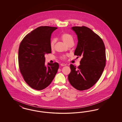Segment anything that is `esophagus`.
Returning a JSON list of instances; mask_svg holds the SVG:
<instances>
[{
    "label": "esophagus",
    "mask_w": 122,
    "mask_h": 122,
    "mask_svg": "<svg viewBox=\"0 0 122 122\" xmlns=\"http://www.w3.org/2000/svg\"><path fill=\"white\" fill-rule=\"evenodd\" d=\"M60 65L61 66H66V64H64V63H62V64H60Z\"/></svg>",
    "instance_id": "34e87169"
}]
</instances>
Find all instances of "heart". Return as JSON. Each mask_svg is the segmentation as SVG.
Returning <instances> with one entry per match:
<instances>
[{"label":"heart","mask_w":122,"mask_h":122,"mask_svg":"<svg viewBox=\"0 0 122 122\" xmlns=\"http://www.w3.org/2000/svg\"><path fill=\"white\" fill-rule=\"evenodd\" d=\"M61 38L64 42L66 44L70 41H73V37L71 35L67 33H63L61 36ZM55 44V41L54 40H52L50 41V47L52 49L54 47Z\"/></svg>","instance_id":"1"}]
</instances>
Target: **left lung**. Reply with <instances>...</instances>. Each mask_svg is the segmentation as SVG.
Masks as SVG:
<instances>
[{"mask_svg":"<svg viewBox=\"0 0 122 122\" xmlns=\"http://www.w3.org/2000/svg\"><path fill=\"white\" fill-rule=\"evenodd\" d=\"M71 29L77 36L75 55L81 56L77 68L71 64L68 80L72 86L79 91L93 86L102 75L106 65V51L101 38L86 26H74Z\"/></svg>","mask_w":122,"mask_h":122,"instance_id":"left-lung-1","label":"left lung"}]
</instances>
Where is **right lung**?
Segmentation results:
<instances>
[{"mask_svg": "<svg viewBox=\"0 0 122 122\" xmlns=\"http://www.w3.org/2000/svg\"><path fill=\"white\" fill-rule=\"evenodd\" d=\"M58 28L40 26L26 35L18 51L19 69L26 83L32 88L42 90L47 87L56 76L58 63L45 65V55L51 53V36Z\"/></svg>", "mask_w": 122, "mask_h": 122, "instance_id": "add662e5", "label": "right lung"}]
</instances>
